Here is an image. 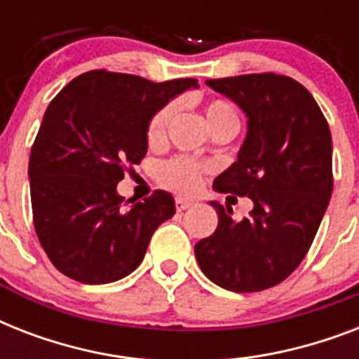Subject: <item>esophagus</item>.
I'll use <instances>...</instances> for the list:
<instances>
[{"label":"esophagus","mask_w":359,"mask_h":359,"mask_svg":"<svg viewBox=\"0 0 359 359\" xmlns=\"http://www.w3.org/2000/svg\"><path fill=\"white\" fill-rule=\"evenodd\" d=\"M175 207H177V210H179V212H182V210H186V208L194 207V203L188 201V199H182V197H179V199L175 201Z\"/></svg>","instance_id":"1"}]
</instances>
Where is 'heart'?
<instances>
[{"instance_id": "b5f03b06", "label": "heart", "mask_w": 359, "mask_h": 359, "mask_svg": "<svg viewBox=\"0 0 359 359\" xmlns=\"http://www.w3.org/2000/svg\"><path fill=\"white\" fill-rule=\"evenodd\" d=\"M173 114L175 104H168V106H163L162 109H158L156 114L152 115V119L149 121V126H147V140H149V143H160L165 137L168 124L171 117H173ZM205 115H207V123L210 128L222 123V121L236 119L233 108L227 102H222V100H212V102L208 104ZM203 173H205L203 165L184 156L171 158L168 162H163L160 169H158L162 184L168 186L169 190L179 191V194H194V191L199 190Z\"/></svg>"}]
</instances>
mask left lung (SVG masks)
Returning <instances> with one entry per match:
<instances>
[{
  "label": "left lung",
  "mask_w": 359,
  "mask_h": 359,
  "mask_svg": "<svg viewBox=\"0 0 359 359\" xmlns=\"http://www.w3.org/2000/svg\"><path fill=\"white\" fill-rule=\"evenodd\" d=\"M240 106L248 134L238 158L216 177L214 188L250 197L244 219L212 201L218 229L196 244L203 273L235 292H257L281 283L313 244L328 208L332 134L306 87L273 72L207 80Z\"/></svg>",
  "instance_id": "left-lung-1"
}]
</instances>
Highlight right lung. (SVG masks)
<instances>
[{
    "instance_id": "add662e5",
    "label": "right lung",
    "mask_w": 359,
    "mask_h": 359,
    "mask_svg": "<svg viewBox=\"0 0 359 359\" xmlns=\"http://www.w3.org/2000/svg\"><path fill=\"white\" fill-rule=\"evenodd\" d=\"M194 78L154 83L141 76L91 70L57 93L29 154L33 224L59 272L104 285L140 266L158 225L175 214L171 194L124 201L117 184L147 154L152 115Z\"/></svg>"
}]
</instances>
